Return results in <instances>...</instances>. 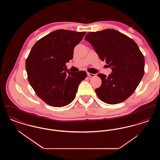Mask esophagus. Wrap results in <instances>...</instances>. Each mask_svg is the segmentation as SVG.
<instances>
[{"instance_id":"esophagus-1","label":"esophagus","mask_w":160,"mask_h":160,"mask_svg":"<svg viewBox=\"0 0 160 160\" xmlns=\"http://www.w3.org/2000/svg\"><path fill=\"white\" fill-rule=\"evenodd\" d=\"M87 74H88V76L91 77H95V74H92V73H89V72H87Z\"/></svg>"}]
</instances>
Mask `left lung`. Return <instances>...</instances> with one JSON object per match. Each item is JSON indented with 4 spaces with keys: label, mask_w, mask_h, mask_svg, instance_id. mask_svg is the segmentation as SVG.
Instances as JSON below:
<instances>
[{
    "label": "left lung",
    "mask_w": 160,
    "mask_h": 160,
    "mask_svg": "<svg viewBox=\"0 0 160 160\" xmlns=\"http://www.w3.org/2000/svg\"><path fill=\"white\" fill-rule=\"evenodd\" d=\"M84 39L112 71L107 77L98 74L102 81L101 86L95 89L99 99L109 104H116L129 98L145 73V58L137 44L125 35L111 29L89 32Z\"/></svg>",
    "instance_id": "left-lung-1"
}]
</instances>
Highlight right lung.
I'll return each mask as SVG.
<instances>
[{"mask_svg": "<svg viewBox=\"0 0 160 160\" xmlns=\"http://www.w3.org/2000/svg\"><path fill=\"white\" fill-rule=\"evenodd\" d=\"M86 32L59 29L40 39L26 61L28 81L47 104L61 107L75 98L78 85L87 76L85 71L69 72L65 64L73 58L74 48Z\"/></svg>", "mask_w": 160, "mask_h": 160, "instance_id": "1", "label": "right lung"}]
</instances>
